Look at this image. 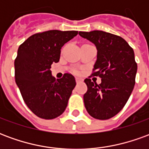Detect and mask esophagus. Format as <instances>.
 <instances>
[{"mask_svg": "<svg viewBox=\"0 0 149 149\" xmlns=\"http://www.w3.org/2000/svg\"><path fill=\"white\" fill-rule=\"evenodd\" d=\"M76 81H77V84H79V83L83 82V79L81 77H76Z\"/></svg>", "mask_w": 149, "mask_h": 149, "instance_id": "obj_1", "label": "esophagus"}]
</instances>
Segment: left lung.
<instances>
[{
    "mask_svg": "<svg viewBox=\"0 0 149 149\" xmlns=\"http://www.w3.org/2000/svg\"><path fill=\"white\" fill-rule=\"evenodd\" d=\"M79 35L96 46L93 76L101 78L100 84L84 80L88 87L84 106L94 118L109 119L124 108L133 90L137 71L134 51L122 37L104 31L79 32Z\"/></svg>",
    "mask_w": 149,
    "mask_h": 149,
    "instance_id": "8db88e82",
    "label": "left lung"
}]
</instances>
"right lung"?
<instances>
[{
	"label": "right lung",
	"instance_id": "obj_1",
	"mask_svg": "<svg viewBox=\"0 0 149 149\" xmlns=\"http://www.w3.org/2000/svg\"><path fill=\"white\" fill-rule=\"evenodd\" d=\"M77 31L49 30L34 34L20 45L14 61L15 81L29 109L40 118L61 115L67 107L76 80L65 73L52 77V63L60 61L61 49L77 35Z\"/></svg>",
	"mask_w": 149,
	"mask_h": 149
}]
</instances>
